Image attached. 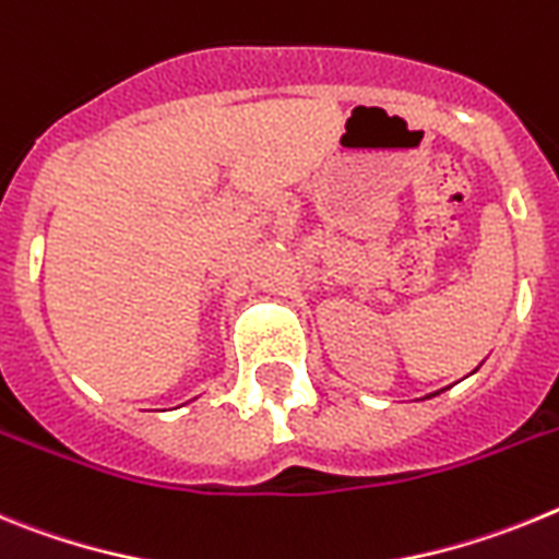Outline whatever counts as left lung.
Here are the masks:
<instances>
[{
  "mask_svg": "<svg viewBox=\"0 0 559 559\" xmlns=\"http://www.w3.org/2000/svg\"><path fill=\"white\" fill-rule=\"evenodd\" d=\"M433 396H436V394H433Z\"/></svg>",
  "mask_w": 559,
  "mask_h": 559,
  "instance_id": "1",
  "label": "left lung"
}]
</instances>
